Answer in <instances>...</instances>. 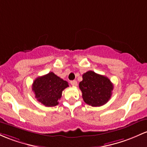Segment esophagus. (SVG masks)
Returning a JSON list of instances; mask_svg holds the SVG:
<instances>
[{
	"label": "esophagus",
	"instance_id": "1",
	"mask_svg": "<svg viewBox=\"0 0 147 147\" xmlns=\"http://www.w3.org/2000/svg\"><path fill=\"white\" fill-rule=\"evenodd\" d=\"M70 84L72 86H77V82L76 80H73V81H71L70 82Z\"/></svg>",
	"mask_w": 147,
	"mask_h": 147
}]
</instances>
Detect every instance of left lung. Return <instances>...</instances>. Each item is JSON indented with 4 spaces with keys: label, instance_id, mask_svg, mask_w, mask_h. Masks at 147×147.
I'll list each match as a JSON object with an SVG mask.
<instances>
[{
    "label": "left lung",
    "instance_id": "8db88e82",
    "mask_svg": "<svg viewBox=\"0 0 147 147\" xmlns=\"http://www.w3.org/2000/svg\"><path fill=\"white\" fill-rule=\"evenodd\" d=\"M82 78L83 80L80 82L79 86L84 101L92 107H100L106 104L112 96L114 88L109 78L91 70L85 72Z\"/></svg>",
    "mask_w": 147,
    "mask_h": 147
}]
</instances>
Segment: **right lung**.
Listing matches in <instances>:
<instances>
[{"instance_id":"add662e5","label":"right lung","mask_w":147,"mask_h":147,"mask_svg":"<svg viewBox=\"0 0 147 147\" xmlns=\"http://www.w3.org/2000/svg\"><path fill=\"white\" fill-rule=\"evenodd\" d=\"M68 86L67 82L51 72L35 79L32 90L40 102L46 107H54L59 104L63 91Z\"/></svg>"}]
</instances>
